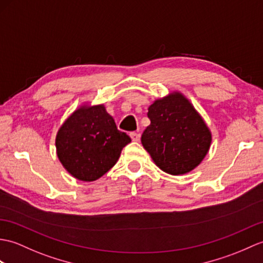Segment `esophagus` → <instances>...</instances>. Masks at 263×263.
Segmentation results:
<instances>
[{"label":"esophagus","instance_id":"1","mask_svg":"<svg viewBox=\"0 0 263 263\" xmlns=\"http://www.w3.org/2000/svg\"><path fill=\"white\" fill-rule=\"evenodd\" d=\"M130 137H131V139H132V141H139L140 140V134L139 133H137V132H131L130 133Z\"/></svg>","mask_w":263,"mask_h":263}]
</instances>
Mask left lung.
<instances>
[{
	"label": "left lung",
	"instance_id": "obj_1",
	"mask_svg": "<svg viewBox=\"0 0 263 263\" xmlns=\"http://www.w3.org/2000/svg\"><path fill=\"white\" fill-rule=\"evenodd\" d=\"M150 125L141 143L152 160L169 175H185L203 161L212 133L204 119L180 91L158 99L148 108Z\"/></svg>",
	"mask_w": 263,
	"mask_h": 263
}]
</instances>
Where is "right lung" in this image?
Returning a JSON list of instances; mask_svg holds the SVG:
<instances>
[{
	"mask_svg": "<svg viewBox=\"0 0 263 263\" xmlns=\"http://www.w3.org/2000/svg\"><path fill=\"white\" fill-rule=\"evenodd\" d=\"M131 142L126 133L118 130L104 104H84L60 125L56 136L59 161L72 177L94 181L106 174Z\"/></svg>",
	"mask_w": 263,
	"mask_h": 263,
	"instance_id": "add662e5",
	"label": "right lung"
}]
</instances>
